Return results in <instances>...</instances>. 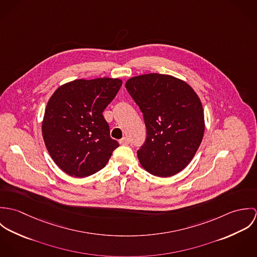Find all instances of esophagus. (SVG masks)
Listing matches in <instances>:
<instances>
[{
    "mask_svg": "<svg viewBox=\"0 0 257 257\" xmlns=\"http://www.w3.org/2000/svg\"><path fill=\"white\" fill-rule=\"evenodd\" d=\"M119 144L122 145V146H126V145L130 144V140H128L127 138H123V139H121V140L119 141Z\"/></svg>",
    "mask_w": 257,
    "mask_h": 257,
    "instance_id": "34e87169",
    "label": "esophagus"
}]
</instances>
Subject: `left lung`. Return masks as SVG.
<instances>
[{
	"label": "left lung",
	"mask_w": 257,
	"mask_h": 257,
	"mask_svg": "<svg viewBox=\"0 0 257 257\" xmlns=\"http://www.w3.org/2000/svg\"><path fill=\"white\" fill-rule=\"evenodd\" d=\"M125 88L147 126V140L138 150L142 166L158 177L179 173L203 140L205 120L199 97L182 80L163 74L133 77Z\"/></svg>",
	"instance_id": "left-lung-1"
}]
</instances>
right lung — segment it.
Segmentation results:
<instances>
[{"label":"right lung","instance_id":"add662e5","mask_svg":"<svg viewBox=\"0 0 257 257\" xmlns=\"http://www.w3.org/2000/svg\"><path fill=\"white\" fill-rule=\"evenodd\" d=\"M121 84L112 78L74 80L49 99L42 137L53 161L68 175L82 178L100 171L118 147L103 111Z\"/></svg>","mask_w":257,"mask_h":257}]
</instances>
